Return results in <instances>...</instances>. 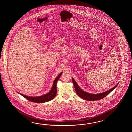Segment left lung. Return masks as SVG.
Instances as JSON below:
<instances>
[{
  "label": "left lung",
  "mask_w": 132,
  "mask_h": 132,
  "mask_svg": "<svg viewBox=\"0 0 132 132\" xmlns=\"http://www.w3.org/2000/svg\"><path fill=\"white\" fill-rule=\"evenodd\" d=\"M73 84L74 85V87L76 90V92L77 95L81 97V98H83L88 101H97L101 100L102 98H104L106 96L108 95L109 94L112 92L113 90L115 89L117 86H118V84H117L115 86L112 88V89L110 90L105 92L103 93H97V94H92L89 93H86L84 92V90H81V89L79 87L78 84L76 82L75 80L73 77L72 78Z\"/></svg>",
  "instance_id": "1"
}]
</instances>
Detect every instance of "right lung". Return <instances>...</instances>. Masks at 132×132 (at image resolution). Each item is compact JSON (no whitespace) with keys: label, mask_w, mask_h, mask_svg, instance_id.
<instances>
[{"label":"right lung","mask_w":132,"mask_h":132,"mask_svg":"<svg viewBox=\"0 0 132 132\" xmlns=\"http://www.w3.org/2000/svg\"><path fill=\"white\" fill-rule=\"evenodd\" d=\"M63 72L60 73L59 76H57L56 77V78L55 79L54 81L53 84L52 85V88L51 89L50 92H49L48 93L44 94L43 95L40 96H37V97H31V96H26L21 94L20 93H17L20 95L22 96L23 97H24L25 98L28 100L29 101L33 102H35V103H44L46 102L50 101L51 100H53L55 96H56V92H57V90H56V83L57 81L59 80L60 77L61 76Z\"/></svg>","instance_id":"right-lung-1"}]
</instances>
